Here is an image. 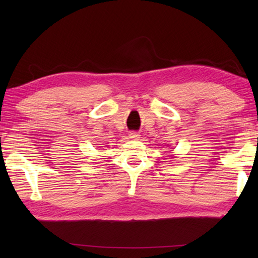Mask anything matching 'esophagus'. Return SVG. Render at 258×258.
I'll return each instance as SVG.
<instances>
[{
	"label": "esophagus",
	"mask_w": 258,
	"mask_h": 258,
	"mask_svg": "<svg viewBox=\"0 0 258 258\" xmlns=\"http://www.w3.org/2000/svg\"><path fill=\"white\" fill-rule=\"evenodd\" d=\"M128 138L132 140H138V139H140V134H138L137 132H131L128 134Z\"/></svg>",
	"instance_id": "34e87169"
}]
</instances>
